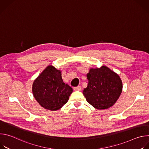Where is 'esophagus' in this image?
Masks as SVG:
<instances>
[{
  "label": "esophagus",
  "instance_id": "34e87169",
  "mask_svg": "<svg viewBox=\"0 0 149 149\" xmlns=\"http://www.w3.org/2000/svg\"><path fill=\"white\" fill-rule=\"evenodd\" d=\"M74 91H81V86H78V87H74Z\"/></svg>",
  "mask_w": 149,
  "mask_h": 149
}]
</instances>
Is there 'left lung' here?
<instances>
[{
	"label": "left lung",
	"mask_w": 149,
	"mask_h": 149,
	"mask_svg": "<svg viewBox=\"0 0 149 149\" xmlns=\"http://www.w3.org/2000/svg\"><path fill=\"white\" fill-rule=\"evenodd\" d=\"M87 87L83 94L87 101L97 110L110 108L116 102L123 90L119 75L106 66L90 68L87 74Z\"/></svg>",
	"instance_id": "1"
}]
</instances>
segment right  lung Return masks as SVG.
I'll use <instances>...</instances> for the list:
<instances>
[{
    "label": "right lung",
    "instance_id": "obj_1",
    "mask_svg": "<svg viewBox=\"0 0 149 149\" xmlns=\"http://www.w3.org/2000/svg\"><path fill=\"white\" fill-rule=\"evenodd\" d=\"M32 91L42 107L56 111L68 102L72 88L63 82L61 71L49 65L34 80Z\"/></svg>",
    "mask_w": 149,
    "mask_h": 149
}]
</instances>
